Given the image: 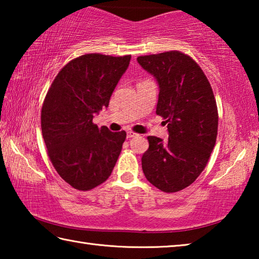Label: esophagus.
<instances>
[{
  "mask_svg": "<svg viewBox=\"0 0 259 259\" xmlns=\"http://www.w3.org/2000/svg\"><path fill=\"white\" fill-rule=\"evenodd\" d=\"M136 136H137V134H135L134 131H128V133H126V137L128 138H134Z\"/></svg>",
  "mask_w": 259,
  "mask_h": 259,
  "instance_id": "obj_1",
  "label": "esophagus"
}]
</instances>
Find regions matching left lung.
<instances>
[{
  "mask_svg": "<svg viewBox=\"0 0 259 259\" xmlns=\"http://www.w3.org/2000/svg\"><path fill=\"white\" fill-rule=\"evenodd\" d=\"M137 60L159 83L156 114L169 131L165 142L147 137L144 175L162 192L182 191L203 171L216 144L218 111L211 85L198 63L181 51L140 56Z\"/></svg>",
  "mask_w": 259,
  "mask_h": 259,
  "instance_id": "obj_1",
  "label": "left lung"
}]
</instances>
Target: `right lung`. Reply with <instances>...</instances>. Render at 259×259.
<instances>
[{
    "label": "right lung",
    "mask_w": 259,
    "mask_h": 259,
    "mask_svg": "<svg viewBox=\"0 0 259 259\" xmlns=\"http://www.w3.org/2000/svg\"><path fill=\"white\" fill-rule=\"evenodd\" d=\"M131 56L87 54L60 69L48 90L41 128L56 171L78 191H89L111 176L126 134L98 128L94 115L108 106Z\"/></svg>",
    "instance_id": "add662e5"
}]
</instances>
